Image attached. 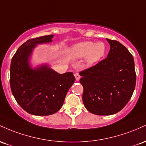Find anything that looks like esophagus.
I'll return each mask as SVG.
<instances>
[{"label": "esophagus", "instance_id": "obj_1", "mask_svg": "<svg viewBox=\"0 0 146 146\" xmlns=\"http://www.w3.org/2000/svg\"><path fill=\"white\" fill-rule=\"evenodd\" d=\"M74 76H75V78H76V81H78V80L80 79V78H81V76H80V74L78 73H75Z\"/></svg>", "mask_w": 146, "mask_h": 146}]
</instances>
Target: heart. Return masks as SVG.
Returning <instances> with one entry per match:
<instances>
[{
	"instance_id": "1",
	"label": "heart",
	"mask_w": 146,
	"mask_h": 146,
	"mask_svg": "<svg viewBox=\"0 0 146 146\" xmlns=\"http://www.w3.org/2000/svg\"><path fill=\"white\" fill-rule=\"evenodd\" d=\"M106 52V45L102 42L84 41L76 44L72 47L71 55L76 58L86 57V63L94 65L104 56Z\"/></svg>"
}]
</instances>
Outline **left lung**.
Masks as SVG:
<instances>
[{"label": "left lung", "mask_w": 146, "mask_h": 146, "mask_svg": "<svg viewBox=\"0 0 146 146\" xmlns=\"http://www.w3.org/2000/svg\"><path fill=\"white\" fill-rule=\"evenodd\" d=\"M107 40L110 45L107 58L79 72L83 104L96 115H111L121 110L136 86L132 54L117 40Z\"/></svg>", "instance_id": "left-lung-1"}]
</instances>
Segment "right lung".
<instances>
[{"label":"right lung","instance_id":"obj_1","mask_svg":"<svg viewBox=\"0 0 146 146\" xmlns=\"http://www.w3.org/2000/svg\"><path fill=\"white\" fill-rule=\"evenodd\" d=\"M53 36L29 39L19 47L11 59V92L21 107L34 115L47 116L58 112L75 81L72 72L60 74L46 65L35 70L29 66V57L36 44L51 42Z\"/></svg>","mask_w":146,"mask_h":146}]
</instances>
